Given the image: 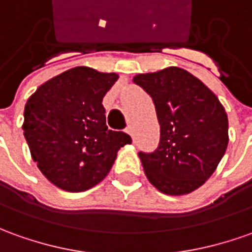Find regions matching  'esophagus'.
I'll return each instance as SVG.
<instances>
[{
	"label": "esophagus",
	"mask_w": 252,
	"mask_h": 252,
	"mask_svg": "<svg viewBox=\"0 0 252 252\" xmlns=\"http://www.w3.org/2000/svg\"><path fill=\"white\" fill-rule=\"evenodd\" d=\"M126 133H127V134H130V137H131V138L134 137V130H133V127H131V126H127V127H126Z\"/></svg>",
	"instance_id": "1"
}]
</instances>
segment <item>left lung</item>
<instances>
[{"mask_svg": "<svg viewBox=\"0 0 252 252\" xmlns=\"http://www.w3.org/2000/svg\"><path fill=\"white\" fill-rule=\"evenodd\" d=\"M133 82L152 97L159 147L138 152L148 181L162 193L187 195L216 171L228 147V115L218 97L187 70L138 74Z\"/></svg>", "mask_w": 252, "mask_h": 252, "instance_id": "8db88e82", "label": "left lung"}]
</instances>
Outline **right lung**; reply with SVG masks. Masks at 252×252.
<instances>
[{
    "mask_svg": "<svg viewBox=\"0 0 252 252\" xmlns=\"http://www.w3.org/2000/svg\"><path fill=\"white\" fill-rule=\"evenodd\" d=\"M119 75L74 67L42 83L24 107L31 158L57 188L83 192L101 182L129 134L108 130L103 98Z\"/></svg>",
    "mask_w": 252,
    "mask_h": 252,
    "instance_id": "1",
    "label": "right lung"
}]
</instances>
